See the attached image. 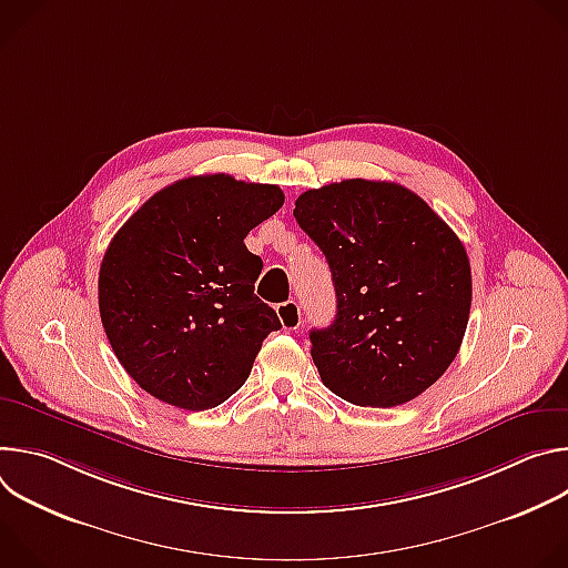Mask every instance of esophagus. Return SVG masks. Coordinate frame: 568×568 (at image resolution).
<instances>
[{"label": "esophagus", "instance_id": "1", "mask_svg": "<svg viewBox=\"0 0 568 568\" xmlns=\"http://www.w3.org/2000/svg\"><path fill=\"white\" fill-rule=\"evenodd\" d=\"M276 314L285 331H296L301 326V307L296 301H285L276 305Z\"/></svg>", "mask_w": 568, "mask_h": 568}]
</instances>
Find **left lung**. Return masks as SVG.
I'll return each instance as SVG.
<instances>
[{
	"label": "left lung",
	"mask_w": 568,
	"mask_h": 568,
	"mask_svg": "<svg viewBox=\"0 0 568 568\" xmlns=\"http://www.w3.org/2000/svg\"><path fill=\"white\" fill-rule=\"evenodd\" d=\"M294 217L326 256L337 316L312 331L321 382L359 407H397L454 362L469 318L467 252L447 222L393 182L310 189Z\"/></svg>",
	"instance_id": "1"
}]
</instances>
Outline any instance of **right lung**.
Returning <instances> with one entry per match:
<instances>
[{"label":"right lung","mask_w":568,"mask_h":568,"mask_svg":"<svg viewBox=\"0 0 568 568\" xmlns=\"http://www.w3.org/2000/svg\"><path fill=\"white\" fill-rule=\"evenodd\" d=\"M283 202L274 184L197 175L154 193L116 231L99 272L101 321L152 397L202 412L245 384L281 328L254 294L263 261L245 237Z\"/></svg>","instance_id":"add662e5"}]
</instances>
